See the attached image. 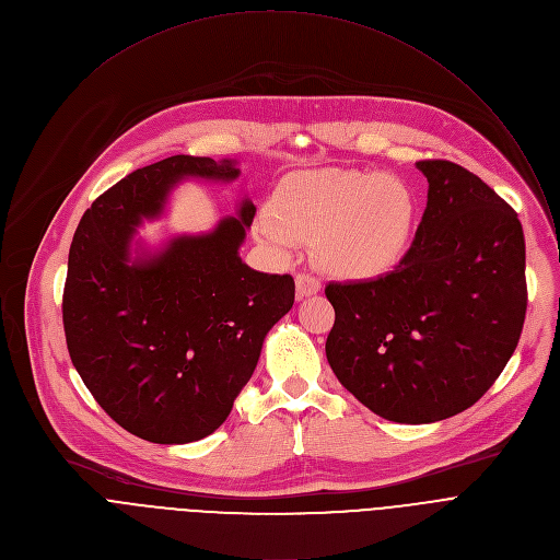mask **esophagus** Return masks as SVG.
Instances as JSON below:
<instances>
[{"instance_id": "obj_1", "label": "esophagus", "mask_w": 560, "mask_h": 560, "mask_svg": "<svg viewBox=\"0 0 560 560\" xmlns=\"http://www.w3.org/2000/svg\"><path fill=\"white\" fill-rule=\"evenodd\" d=\"M318 290H322V283H318V279L310 277V275H299L296 277V296L303 299V296H312L316 294Z\"/></svg>"}]
</instances>
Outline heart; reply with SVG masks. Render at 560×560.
<instances>
[{
    "label": "heart",
    "instance_id": "obj_1",
    "mask_svg": "<svg viewBox=\"0 0 560 560\" xmlns=\"http://www.w3.org/2000/svg\"><path fill=\"white\" fill-rule=\"evenodd\" d=\"M417 223L412 188L389 173L322 168L292 175L261 210L255 234L277 259L314 238V257L346 281L387 275L408 253Z\"/></svg>",
    "mask_w": 560,
    "mask_h": 560
}]
</instances>
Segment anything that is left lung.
I'll list each match as a JSON object with an SVG mask.
<instances>
[{
	"instance_id": "1",
	"label": "left lung",
	"mask_w": 560,
	"mask_h": 560,
	"mask_svg": "<svg viewBox=\"0 0 560 560\" xmlns=\"http://www.w3.org/2000/svg\"><path fill=\"white\" fill-rule=\"evenodd\" d=\"M417 168L428 206L406 257L378 279L326 288L332 372L368 410L410 425L474 406L514 354L527 310L518 214L452 162Z\"/></svg>"
}]
</instances>
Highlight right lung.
<instances>
[{
    "mask_svg": "<svg viewBox=\"0 0 560 560\" xmlns=\"http://www.w3.org/2000/svg\"><path fill=\"white\" fill-rule=\"evenodd\" d=\"M238 175L234 159H162L104 192L72 236L63 288L72 365L108 417L150 443L212 434L294 303L290 275L257 272L238 257L257 212L248 197L206 232L159 244L139 234L166 217L182 184Z\"/></svg>",
    "mask_w": 560,
    "mask_h": 560,
    "instance_id": "right-lung-1",
    "label": "right lung"
}]
</instances>
